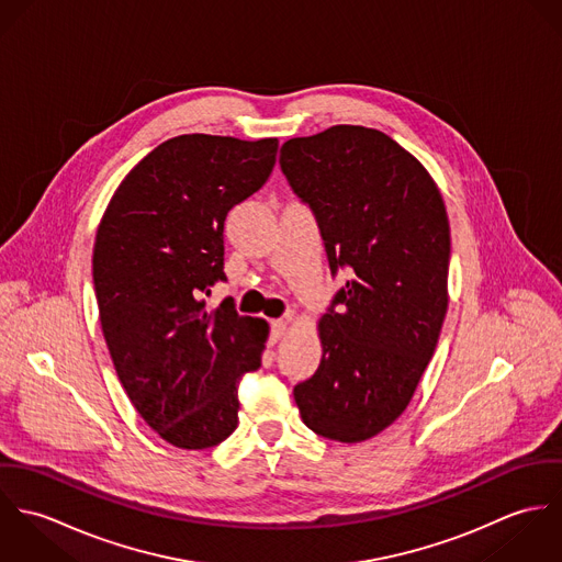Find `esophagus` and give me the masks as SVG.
I'll return each instance as SVG.
<instances>
[{
  "instance_id": "obj_1",
  "label": "esophagus",
  "mask_w": 562,
  "mask_h": 562,
  "mask_svg": "<svg viewBox=\"0 0 562 562\" xmlns=\"http://www.w3.org/2000/svg\"><path fill=\"white\" fill-rule=\"evenodd\" d=\"M288 324H290V321L288 318H279V321L272 322L270 324V337L277 341L279 337H283V333L288 330Z\"/></svg>"
}]
</instances>
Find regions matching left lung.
I'll return each mask as SVG.
<instances>
[{"label": "left lung", "mask_w": 562, "mask_h": 562, "mask_svg": "<svg viewBox=\"0 0 562 562\" xmlns=\"http://www.w3.org/2000/svg\"><path fill=\"white\" fill-rule=\"evenodd\" d=\"M330 274L348 270L321 321L322 361L294 387L303 422L357 443L413 398L448 310L450 225L426 168L379 130L335 125L281 147Z\"/></svg>", "instance_id": "1"}]
</instances>
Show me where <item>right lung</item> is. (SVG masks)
I'll list each match as a JSON object with an SVG mask.
<instances>
[{
	"mask_svg": "<svg viewBox=\"0 0 562 562\" xmlns=\"http://www.w3.org/2000/svg\"><path fill=\"white\" fill-rule=\"evenodd\" d=\"M277 138L186 134L138 161L92 250L103 337L121 385L164 441L203 450L238 426V385L261 366L268 324L234 303L205 312L225 277L227 214L277 161Z\"/></svg>",
	"mask_w": 562,
	"mask_h": 562,
	"instance_id": "add662e5",
	"label": "right lung"
}]
</instances>
